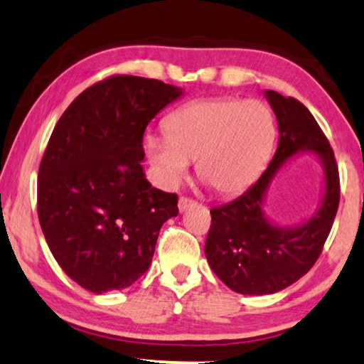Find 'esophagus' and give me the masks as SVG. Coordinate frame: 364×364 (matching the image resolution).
<instances>
[{
  "label": "esophagus",
  "mask_w": 364,
  "mask_h": 364,
  "mask_svg": "<svg viewBox=\"0 0 364 364\" xmlns=\"http://www.w3.org/2000/svg\"><path fill=\"white\" fill-rule=\"evenodd\" d=\"M193 205H195V202L192 198H187V197L178 198V210H181V212H186V210L193 207Z\"/></svg>",
  "instance_id": "1"
}]
</instances>
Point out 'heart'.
Returning a JSON list of instances; mask_svg holds the SVG:
<instances>
[{
  "instance_id": "b5f03b06",
  "label": "heart",
  "mask_w": 364,
  "mask_h": 364,
  "mask_svg": "<svg viewBox=\"0 0 364 364\" xmlns=\"http://www.w3.org/2000/svg\"><path fill=\"white\" fill-rule=\"evenodd\" d=\"M277 123L259 100L210 98L181 107L166 119V134L147 133L146 157L166 186L186 177L197 161L198 177L220 193H238L257 181L269 162Z\"/></svg>"
}]
</instances>
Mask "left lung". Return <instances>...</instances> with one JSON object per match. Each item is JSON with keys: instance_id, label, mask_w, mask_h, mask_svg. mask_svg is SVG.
<instances>
[{"instance_id": "obj_1", "label": "left lung", "mask_w": 364, "mask_h": 364, "mask_svg": "<svg viewBox=\"0 0 364 364\" xmlns=\"http://www.w3.org/2000/svg\"><path fill=\"white\" fill-rule=\"evenodd\" d=\"M277 119L279 143L267 169L233 202L213 207L205 256L231 291L266 296L297 282L318 259L340 202L338 167L312 113L296 98L266 90ZM302 151L318 157L324 172L323 198L312 218L297 225L274 224L264 212L267 191L287 162Z\"/></svg>"}]
</instances>
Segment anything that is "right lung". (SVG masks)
<instances>
[{
  "mask_svg": "<svg viewBox=\"0 0 364 364\" xmlns=\"http://www.w3.org/2000/svg\"><path fill=\"white\" fill-rule=\"evenodd\" d=\"M183 95L152 78L114 75L73 100L41 161L38 215L55 261L93 294L129 287L149 269L177 195L146 178L149 121Z\"/></svg>",
  "mask_w": 364,
  "mask_h": 364,
  "instance_id": "add662e5",
  "label": "right lung"
}]
</instances>
